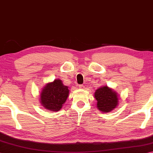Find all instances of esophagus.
Segmentation results:
<instances>
[{
    "instance_id": "34e87169",
    "label": "esophagus",
    "mask_w": 153,
    "mask_h": 153,
    "mask_svg": "<svg viewBox=\"0 0 153 153\" xmlns=\"http://www.w3.org/2000/svg\"><path fill=\"white\" fill-rule=\"evenodd\" d=\"M79 87L80 88V89H84L85 85H79Z\"/></svg>"
}]
</instances>
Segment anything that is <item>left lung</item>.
<instances>
[{
  "mask_svg": "<svg viewBox=\"0 0 153 153\" xmlns=\"http://www.w3.org/2000/svg\"><path fill=\"white\" fill-rule=\"evenodd\" d=\"M95 98L97 101V108L102 112L110 111L118 105L116 93L106 86L96 90Z\"/></svg>",
  "mask_w": 153,
  "mask_h": 153,
  "instance_id": "8db88e82",
  "label": "left lung"
}]
</instances>
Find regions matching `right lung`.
Masks as SVG:
<instances>
[{
  "instance_id": "1",
  "label": "right lung",
  "mask_w": 153,
  "mask_h": 153,
  "mask_svg": "<svg viewBox=\"0 0 153 153\" xmlns=\"http://www.w3.org/2000/svg\"><path fill=\"white\" fill-rule=\"evenodd\" d=\"M68 87L64 86L60 79L46 85L40 95L42 105L50 111H58L62 108L68 96Z\"/></svg>"
}]
</instances>
